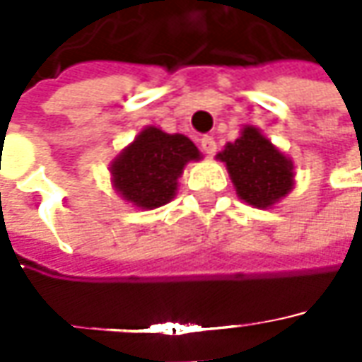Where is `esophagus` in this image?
<instances>
[{
    "label": "esophagus",
    "instance_id": "esophagus-1",
    "mask_svg": "<svg viewBox=\"0 0 362 362\" xmlns=\"http://www.w3.org/2000/svg\"><path fill=\"white\" fill-rule=\"evenodd\" d=\"M202 148H203V153H207V155H214L216 153V139L214 136H203L202 139Z\"/></svg>",
    "mask_w": 362,
    "mask_h": 362
}]
</instances>
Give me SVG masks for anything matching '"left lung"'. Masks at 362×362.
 <instances>
[{
	"label": "left lung",
	"mask_w": 362,
	"mask_h": 362,
	"mask_svg": "<svg viewBox=\"0 0 362 362\" xmlns=\"http://www.w3.org/2000/svg\"><path fill=\"white\" fill-rule=\"evenodd\" d=\"M226 163L238 197L257 209L272 207L294 187V165L256 127H243L242 136L217 155Z\"/></svg>",
	"instance_id": "8db88e82"
}]
</instances>
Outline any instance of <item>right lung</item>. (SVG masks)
<instances>
[{
  "mask_svg": "<svg viewBox=\"0 0 362 362\" xmlns=\"http://www.w3.org/2000/svg\"><path fill=\"white\" fill-rule=\"evenodd\" d=\"M199 159L202 153L185 134L146 127L112 160V185L134 207L155 209L173 199L183 167L189 160Z\"/></svg>",
  "mask_w": 362,
  "mask_h": 362,
  "instance_id": "1",
  "label": "right lung"
}]
</instances>
